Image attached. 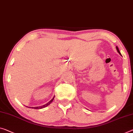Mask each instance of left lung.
<instances>
[{"label": "left lung", "instance_id": "1", "mask_svg": "<svg viewBox=\"0 0 133 133\" xmlns=\"http://www.w3.org/2000/svg\"><path fill=\"white\" fill-rule=\"evenodd\" d=\"M116 50H117V51H118V53H119V55H121V53H120V52H119V49H118V47H117V46H116Z\"/></svg>", "mask_w": 133, "mask_h": 133}]
</instances>
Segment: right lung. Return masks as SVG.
I'll use <instances>...</instances> for the list:
<instances>
[{"mask_svg":"<svg viewBox=\"0 0 133 133\" xmlns=\"http://www.w3.org/2000/svg\"><path fill=\"white\" fill-rule=\"evenodd\" d=\"M54 97H55V96L53 97V99L51 100L50 101H49L48 102V103H47L46 104H45V105H43V106H40V107H28V108H32V109H42V108H45V107H48V105H49L50 104L52 103V101H54Z\"/></svg>","mask_w":133,"mask_h":133,"instance_id":"1","label":"right lung"}]
</instances>
